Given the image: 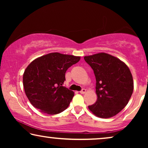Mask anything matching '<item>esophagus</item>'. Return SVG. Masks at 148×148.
Returning a JSON list of instances; mask_svg holds the SVG:
<instances>
[{
    "mask_svg": "<svg viewBox=\"0 0 148 148\" xmlns=\"http://www.w3.org/2000/svg\"><path fill=\"white\" fill-rule=\"evenodd\" d=\"M79 92H80L82 94H85V93L86 92V89L84 88V89H82V90H81Z\"/></svg>",
    "mask_w": 148,
    "mask_h": 148,
    "instance_id": "1",
    "label": "esophagus"
}]
</instances>
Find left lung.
Listing matches in <instances>:
<instances>
[{
	"label": "left lung",
	"instance_id": "obj_1",
	"mask_svg": "<svg viewBox=\"0 0 148 148\" xmlns=\"http://www.w3.org/2000/svg\"><path fill=\"white\" fill-rule=\"evenodd\" d=\"M84 60L96 77V102L88 108L100 118L118 114L128 104L133 92V80L128 66L110 54L98 53Z\"/></svg>",
	"mask_w": 148,
	"mask_h": 148
}]
</instances>
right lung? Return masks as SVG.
<instances>
[{
    "instance_id": "obj_1",
    "label": "right lung",
    "mask_w": 148,
    "mask_h": 148,
    "mask_svg": "<svg viewBox=\"0 0 148 148\" xmlns=\"http://www.w3.org/2000/svg\"><path fill=\"white\" fill-rule=\"evenodd\" d=\"M79 56L53 52L33 60L23 76L24 90L36 108L48 114L62 112L69 105L74 92L62 86L65 73Z\"/></svg>"
}]
</instances>
